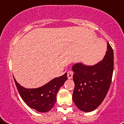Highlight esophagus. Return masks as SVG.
<instances>
[{"instance_id": "esophagus-1", "label": "esophagus", "mask_w": 124, "mask_h": 124, "mask_svg": "<svg viewBox=\"0 0 124 124\" xmlns=\"http://www.w3.org/2000/svg\"><path fill=\"white\" fill-rule=\"evenodd\" d=\"M73 72L72 71H68V78L69 79L73 78Z\"/></svg>"}]
</instances>
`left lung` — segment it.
Here are the masks:
<instances>
[{
    "label": "left lung",
    "instance_id": "obj_1",
    "mask_svg": "<svg viewBox=\"0 0 124 124\" xmlns=\"http://www.w3.org/2000/svg\"><path fill=\"white\" fill-rule=\"evenodd\" d=\"M113 68V50L108 42L106 54L100 62L93 66L74 64L73 101L80 110L92 111L103 102L111 83Z\"/></svg>",
    "mask_w": 124,
    "mask_h": 124
}]
</instances>
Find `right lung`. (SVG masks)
Returning a JSON list of instances; mask_svg holds the SVG:
<instances>
[{"instance_id": "obj_1", "label": "right lung", "mask_w": 124, "mask_h": 124, "mask_svg": "<svg viewBox=\"0 0 124 124\" xmlns=\"http://www.w3.org/2000/svg\"><path fill=\"white\" fill-rule=\"evenodd\" d=\"M68 79L67 73L51 80L42 87L28 89L21 86L14 78L16 88L21 98L29 107L40 113L50 111L56 101L58 90Z\"/></svg>"}]
</instances>
